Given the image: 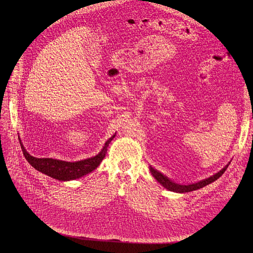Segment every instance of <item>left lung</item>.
I'll return each instance as SVG.
<instances>
[{
	"instance_id": "8db88e82",
	"label": "left lung",
	"mask_w": 253,
	"mask_h": 253,
	"mask_svg": "<svg viewBox=\"0 0 253 253\" xmlns=\"http://www.w3.org/2000/svg\"><path fill=\"white\" fill-rule=\"evenodd\" d=\"M229 165L225 166L223 169H221L219 172H217L216 174L210 176L209 178H206L204 180H201L199 181L197 183H192V184H188V185H182V184H178V183H175L173 181H171L168 177H166L165 175H163L161 172L157 171L156 169H154L153 167H150V171L152 172L153 176L160 182L164 188H166L167 190L171 191V192H176V193H188V192H192V191H196L198 189H201L203 187H205V185L211 183L215 181L217 178H219L222 174L223 172L227 170Z\"/></svg>"
}]
</instances>
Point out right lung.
Returning <instances> with one entry per match:
<instances>
[{
	"instance_id": "obj_1",
	"label": "right lung",
	"mask_w": 253,
	"mask_h": 253,
	"mask_svg": "<svg viewBox=\"0 0 253 253\" xmlns=\"http://www.w3.org/2000/svg\"><path fill=\"white\" fill-rule=\"evenodd\" d=\"M114 137L115 135H113L108 141L105 142L103 149L98 155L89 159H85V160H82V161H78V162H65V161L56 160V159H52V158L33 157L25 151L22 143L20 141L19 142H20L21 150L23 152L25 159L36 170L42 172V173L52 178H55L62 181H68V180L82 177L83 175H86L90 173L91 171L96 169L100 164V162L103 160V158L105 157L109 144Z\"/></svg>"
}]
</instances>
